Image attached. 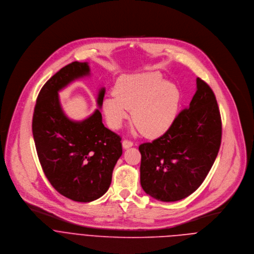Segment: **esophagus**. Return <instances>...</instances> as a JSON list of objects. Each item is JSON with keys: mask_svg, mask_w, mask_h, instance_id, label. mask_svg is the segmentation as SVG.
I'll use <instances>...</instances> for the list:
<instances>
[{"mask_svg": "<svg viewBox=\"0 0 254 254\" xmlns=\"http://www.w3.org/2000/svg\"><path fill=\"white\" fill-rule=\"evenodd\" d=\"M122 146H123L124 149H128V148H130V147L133 146V142H131V141H129V140H124V141L122 142Z\"/></svg>", "mask_w": 254, "mask_h": 254, "instance_id": "1", "label": "esophagus"}]
</instances>
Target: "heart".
I'll list each match as a JSON object with an SVG mask.
<instances>
[{
  "label": "heart",
  "mask_w": 254,
  "mask_h": 254,
  "mask_svg": "<svg viewBox=\"0 0 254 254\" xmlns=\"http://www.w3.org/2000/svg\"><path fill=\"white\" fill-rule=\"evenodd\" d=\"M115 94L103 101V112L109 126L119 129L129 117L148 138L165 134L174 124L180 107L178 87L161 74L148 72L125 76L118 80Z\"/></svg>",
  "instance_id": "heart-1"
}]
</instances>
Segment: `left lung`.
I'll use <instances>...</instances> for the list:
<instances>
[{"instance_id":"left-lung-1","label":"left lung","mask_w":254,"mask_h":254,"mask_svg":"<svg viewBox=\"0 0 254 254\" xmlns=\"http://www.w3.org/2000/svg\"><path fill=\"white\" fill-rule=\"evenodd\" d=\"M189 107L172 127L151 143L139 146L140 183L159 201L174 202L192 194L206 178L221 143V118L211 88L196 79Z\"/></svg>"}]
</instances>
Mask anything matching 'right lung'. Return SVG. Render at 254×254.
<instances>
[{"label": "right lung", "mask_w": 254, "mask_h": 254, "mask_svg": "<svg viewBox=\"0 0 254 254\" xmlns=\"http://www.w3.org/2000/svg\"><path fill=\"white\" fill-rule=\"evenodd\" d=\"M90 75L87 62H73L51 77L38 95L32 123L37 154L47 179L60 194L78 202L94 201L107 192L122 155L121 138L104 126L99 110L104 87L98 92L99 109L86 119L72 120L62 108L59 92Z\"/></svg>", "instance_id": "add662e5"}]
</instances>
